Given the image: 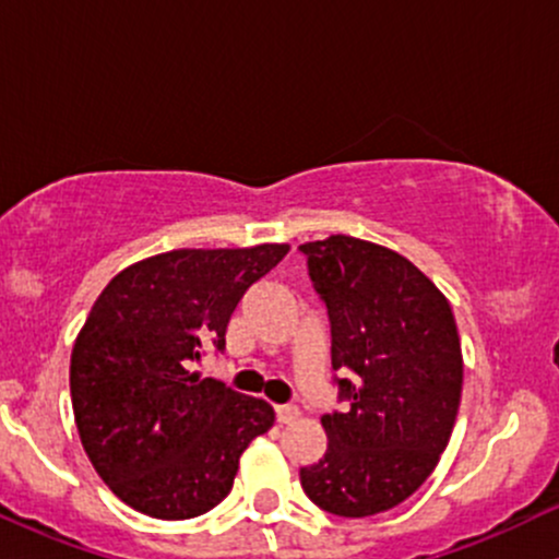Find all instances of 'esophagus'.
<instances>
[{"label":"esophagus","instance_id":"obj_1","mask_svg":"<svg viewBox=\"0 0 559 559\" xmlns=\"http://www.w3.org/2000/svg\"><path fill=\"white\" fill-rule=\"evenodd\" d=\"M297 415L299 409L292 407V404H281V407H275V420H278L281 426H284V423H292Z\"/></svg>","mask_w":559,"mask_h":559}]
</instances>
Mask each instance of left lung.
<instances>
[{
    "label": "left lung",
    "instance_id": "obj_1",
    "mask_svg": "<svg viewBox=\"0 0 559 559\" xmlns=\"http://www.w3.org/2000/svg\"><path fill=\"white\" fill-rule=\"evenodd\" d=\"M331 318L344 413L323 415L329 447L301 467L320 510L368 518L426 484L449 444L463 394V346L441 288L381 243L329 236L301 243Z\"/></svg>",
    "mask_w": 559,
    "mask_h": 559
}]
</instances>
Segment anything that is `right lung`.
Masks as SVG:
<instances>
[{
	"instance_id": "right-lung-1",
	"label": "right lung",
	"mask_w": 559,
	"mask_h": 559,
	"mask_svg": "<svg viewBox=\"0 0 559 559\" xmlns=\"http://www.w3.org/2000/svg\"><path fill=\"white\" fill-rule=\"evenodd\" d=\"M288 243L173 249L102 288L70 355V396L94 471L128 507L186 521L228 497L241 452L271 431L273 407L189 373Z\"/></svg>"
}]
</instances>
